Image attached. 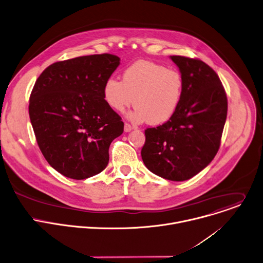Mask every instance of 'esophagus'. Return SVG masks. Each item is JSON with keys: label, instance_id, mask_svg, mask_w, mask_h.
I'll return each instance as SVG.
<instances>
[{"label": "esophagus", "instance_id": "obj_1", "mask_svg": "<svg viewBox=\"0 0 263 263\" xmlns=\"http://www.w3.org/2000/svg\"><path fill=\"white\" fill-rule=\"evenodd\" d=\"M133 128H134V126H132L130 124H128V123H125V124H124V132H125V133L130 132Z\"/></svg>", "mask_w": 263, "mask_h": 263}]
</instances>
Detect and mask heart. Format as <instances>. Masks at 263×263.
I'll return each mask as SVG.
<instances>
[{
    "instance_id": "1",
    "label": "heart",
    "mask_w": 263,
    "mask_h": 263,
    "mask_svg": "<svg viewBox=\"0 0 263 263\" xmlns=\"http://www.w3.org/2000/svg\"><path fill=\"white\" fill-rule=\"evenodd\" d=\"M105 103L115 111L122 112L133 103L136 107L129 119L160 125L171 119L183 95V78L165 66L139 61L122 73L121 81L108 78L103 84Z\"/></svg>"
}]
</instances>
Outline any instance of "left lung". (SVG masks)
Here are the masks:
<instances>
[{
	"label": "left lung",
	"instance_id": "8db88e82",
	"mask_svg": "<svg viewBox=\"0 0 263 263\" xmlns=\"http://www.w3.org/2000/svg\"><path fill=\"white\" fill-rule=\"evenodd\" d=\"M183 78V95L171 119L145 129L142 160L153 173L174 182L191 179L216 156L227 119L224 87L197 58L170 56Z\"/></svg>",
	"mask_w": 263,
	"mask_h": 263
}]
</instances>
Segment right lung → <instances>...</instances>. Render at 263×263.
I'll return each mask as SVG.
<instances>
[{
	"instance_id": "right-lung-1",
	"label": "right lung",
	"mask_w": 263,
	"mask_h": 263,
	"mask_svg": "<svg viewBox=\"0 0 263 263\" xmlns=\"http://www.w3.org/2000/svg\"><path fill=\"white\" fill-rule=\"evenodd\" d=\"M120 65L104 53L50 65L40 75L29 101L39 147L63 176L84 180L108 164V148L123 133L121 117L104 101L103 84Z\"/></svg>"
}]
</instances>
